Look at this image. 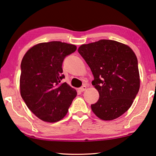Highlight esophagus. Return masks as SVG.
<instances>
[{"label": "esophagus", "instance_id": "obj_1", "mask_svg": "<svg viewBox=\"0 0 156 156\" xmlns=\"http://www.w3.org/2000/svg\"><path fill=\"white\" fill-rule=\"evenodd\" d=\"M86 89H87V87H86L85 85H83V86H82V87L80 88V91H84Z\"/></svg>", "mask_w": 156, "mask_h": 156}]
</instances>
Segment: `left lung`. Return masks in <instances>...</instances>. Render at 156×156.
Here are the masks:
<instances>
[{
	"label": "left lung",
	"mask_w": 156,
	"mask_h": 156,
	"mask_svg": "<svg viewBox=\"0 0 156 156\" xmlns=\"http://www.w3.org/2000/svg\"><path fill=\"white\" fill-rule=\"evenodd\" d=\"M89 65L99 99L91 105L96 115L112 120L123 115L133 103L140 87L138 60L127 45L102 39L78 48Z\"/></svg>",
	"instance_id": "left-lung-1"
}]
</instances>
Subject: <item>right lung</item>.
Here are the masks:
<instances>
[{
    "label": "right lung",
    "mask_w": 156,
    "mask_h": 156,
    "mask_svg": "<svg viewBox=\"0 0 156 156\" xmlns=\"http://www.w3.org/2000/svg\"><path fill=\"white\" fill-rule=\"evenodd\" d=\"M76 50V46L67 43H41L22 58L20 94L29 109L43 121L62 119L76 96L75 89L62 83L63 60Z\"/></svg>",
    "instance_id": "right-lung-1"
}]
</instances>
